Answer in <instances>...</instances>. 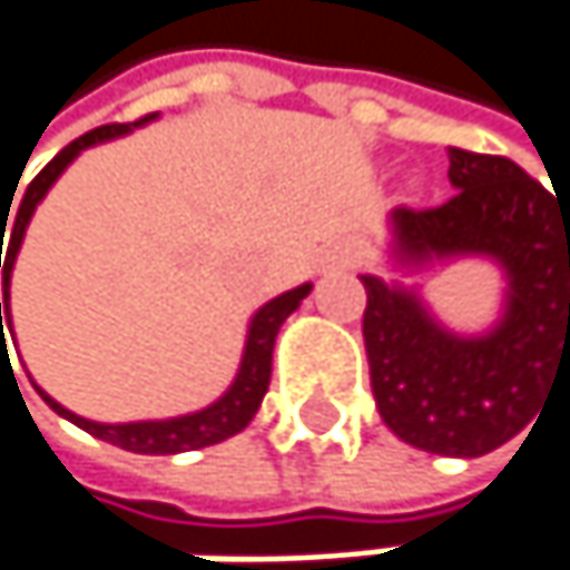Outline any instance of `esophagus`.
I'll return each mask as SVG.
<instances>
[{"mask_svg": "<svg viewBox=\"0 0 570 570\" xmlns=\"http://www.w3.org/2000/svg\"><path fill=\"white\" fill-rule=\"evenodd\" d=\"M336 267H356L360 264V247L356 244H340L336 250H333V257H330Z\"/></svg>", "mask_w": 570, "mask_h": 570, "instance_id": "1", "label": "esophagus"}]
</instances>
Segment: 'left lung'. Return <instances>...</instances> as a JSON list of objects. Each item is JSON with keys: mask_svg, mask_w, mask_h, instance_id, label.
I'll list each match as a JSON object with an SVG mask.
<instances>
[{"mask_svg": "<svg viewBox=\"0 0 570 570\" xmlns=\"http://www.w3.org/2000/svg\"><path fill=\"white\" fill-rule=\"evenodd\" d=\"M455 197L390 214V261L415 274L482 257L505 277L502 316L475 336L432 316L419 289L363 274V340L383 422L402 442L479 459L514 439L570 376V207L509 158L449 148ZM534 429V425H531Z\"/></svg>", "mask_w": 570, "mask_h": 570, "instance_id": "obj_1", "label": "left lung"}]
</instances>
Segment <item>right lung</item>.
I'll return each instance as SVG.
<instances>
[{
  "mask_svg": "<svg viewBox=\"0 0 570 570\" xmlns=\"http://www.w3.org/2000/svg\"><path fill=\"white\" fill-rule=\"evenodd\" d=\"M158 115H148L141 121H131V125H101L81 138H75L68 148H61L56 158L36 174V180L26 187L22 200H19V210L12 214L9 220V210H0V254H2V237H6V220H9V247H6V261H2V303H0V353L6 360V333L2 326L12 330V309H9V286H12V267H16V257H19V247L26 240V227L36 214V207L46 200V194L52 190L58 177L65 174V168L85 151V148H95L101 141H111V138H121V135H131L135 128L155 121ZM16 197V190H12ZM12 207V200H9ZM313 284H299L293 289H286L281 296H274L271 303H264L250 326H247V343H244V356H240V370L234 376V383L227 386V393L210 402L207 409H197V412H187V415H174V419H148V422H91L85 415H75L71 409H65L61 402L49 396L46 390H39V396L46 399L52 409H56L61 419L75 422L78 429L91 432L95 439L101 442H111L118 449H128V452H138V455H177V452H190V449H204V445H217L230 435H237L240 429H247V422L257 415L261 402L267 396V386H271V363H274V343H277V333L284 326V320L303 303V296H309Z\"/></svg>",
  "mask_w": 570,
  "mask_h": 570,
  "instance_id": "right-lung-1",
  "label": "right lung"
}]
</instances>
